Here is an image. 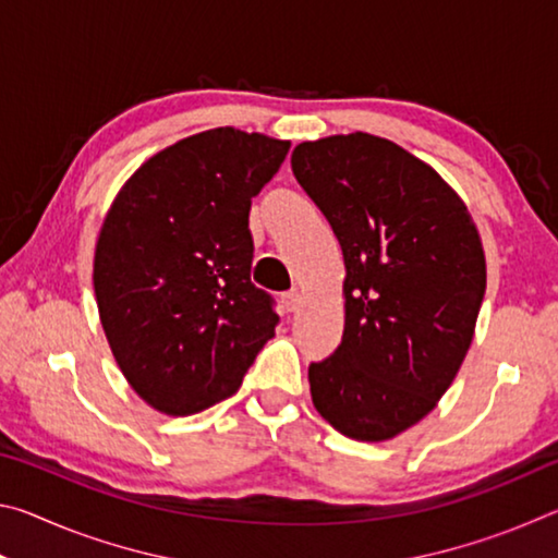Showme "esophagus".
<instances>
[{
	"instance_id": "esophagus-1",
	"label": "esophagus",
	"mask_w": 558,
	"mask_h": 558,
	"mask_svg": "<svg viewBox=\"0 0 558 558\" xmlns=\"http://www.w3.org/2000/svg\"><path fill=\"white\" fill-rule=\"evenodd\" d=\"M282 305H286L288 313H295V310L302 305V292L300 290L282 292Z\"/></svg>"
}]
</instances>
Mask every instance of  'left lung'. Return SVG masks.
<instances>
[{
    "label": "left lung",
    "mask_w": 558,
    "mask_h": 558,
    "mask_svg": "<svg viewBox=\"0 0 558 558\" xmlns=\"http://www.w3.org/2000/svg\"><path fill=\"white\" fill-rule=\"evenodd\" d=\"M292 174L344 256V335L310 364L319 415L342 436L411 428L456 379L485 298V253L465 204L391 140L352 132L292 149Z\"/></svg>",
    "instance_id": "left-lung-1"
}]
</instances>
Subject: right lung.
I'll return each mask as SVG.
<instances>
[{"mask_svg":"<svg viewBox=\"0 0 558 558\" xmlns=\"http://www.w3.org/2000/svg\"><path fill=\"white\" fill-rule=\"evenodd\" d=\"M290 143L216 128L162 149L120 189L93 263L98 313L132 389L169 415L229 399L276 335L251 282V199Z\"/></svg>","mask_w":558,"mask_h":558,"instance_id":"obj_1","label":"right lung"}]
</instances>
